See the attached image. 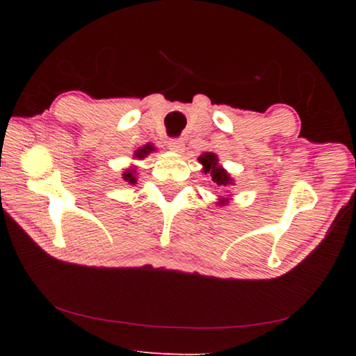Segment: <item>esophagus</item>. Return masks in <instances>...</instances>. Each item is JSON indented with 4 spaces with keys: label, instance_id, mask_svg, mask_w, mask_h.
Masks as SVG:
<instances>
[{
    "label": "esophagus",
    "instance_id": "esophagus-1",
    "mask_svg": "<svg viewBox=\"0 0 356 356\" xmlns=\"http://www.w3.org/2000/svg\"><path fill=\"white\" fill-rule=\"evenodd\" d=\"M168 147H170L171 150H174V152H182V150H184V141L180 140V138H171V140L168 141Z\"/></svg>",
    "mask_w": 356,
    "mask_h": 356
}]
</instances>
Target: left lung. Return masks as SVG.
<instances>
[{
  "label": "left lung",
  "instance_id": "8db88e82",
  "mask_svg": "<svg viewBox=\"0 0 356 356\" xmlns=\"http://www.w3.org/2000/svg\"><path fill=\"white\" fill-rule=\"evenodd\" d=\"M200 161L204 166V172H210V176H212V180L216 185L226 186L231 184V177H229V174L222 170V168L218 166V160H216L215 154H204L200 156Z\"/></svg>",
  "mask_w": 356,
  "mask_h": 356
}]
</instances>
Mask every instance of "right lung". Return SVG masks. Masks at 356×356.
<instances>
[{
	"label": "right lung",
	"mask_w": 356,
	"mask_h": 356,
	"mask_svg": "<svg viewBox=\"0 0 356 356\" xmlns=\"http://www.w3.org/2000/svg\"><path fill=\"white\" fill-rule=\"evenodd\" d=\"M150 150H152V146H149V144H147L146 147H143V149L138 150V152H136L135 155L138 156V159H144V156H146V155L150 152ZM124 179L127 180L129 184H135V182H136V177L134 176V170L124 172Z\"/></svg>",
	"instance_id": "1"
}]
</instances>
